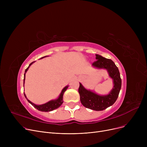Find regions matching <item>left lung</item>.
<instances>
[{
	"label": "left lung",
	"instance_id": "8db88e82",
	"mask_svg": "<svg viewBox=\"0 0 147 147\" xmlns=\"http://www.w3.org/2000/svg\"><path fill=\"white\" fill-rule=\"evenodd\" d=\"M96 61L92 63V65L107 69L110 76L113 79L114 87L110 93L105 96H100L90 90H86L80 83L79 93L80 102L82 105L89 109L95 111H102L114 104L116 101L121 86V79L117 67L114 62L99 55H96Z\"/></svg>",
	"mask_w": 147,
	"mask_h": 147
}]
</instances>
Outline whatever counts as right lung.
<instances>
[{"label": "right lung", "mask_w": 147, "mask_h": 147, "mask_svg": "<svg viewBox=\"0 0 147 147\" xmlns=\"http://www.w3.org/2000/svg\"><path fill=\"white\" fill-rule=\"evenodd\" d=\"M44 58V57H42V58ZM34 62H35V61H33V62H32V63H30V64L29 65V66L26 69L25 73H24V82H25L26 73L27 71L28 70V69L29 67H30L31 65H32L33 63H34ZM68 87V86H65V87L63 89V90H62V92H61V94H60L59 98H58L57 99H56V100H53V101H49V102H47V103H46V104H42V105H36V104L32 103V102H31L30 101H29V100L26 98V95H25V94H24H24L25 97L27 98V101H28L31 104H32L34 108H36V109H37L38 110H39V111H41L48 112V111H52V110H53L58 109V108L59 107H60V106L62 105V104L63 103V102H64V101H63V95H64V92H65V90L67 89Z\"/></svg>", "instance_id": "right-lung-1"}]
</instances>
